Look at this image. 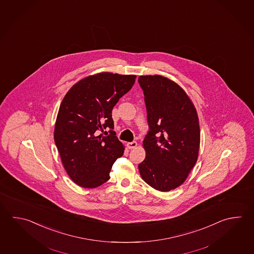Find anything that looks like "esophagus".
<instances>
[{
  "mask_svg": "<svg viewBox=\"0 0 254 254\" xmlns=\"http://www.w3.org/2000/svg\"><path fill=\"white\" fill-rule=\"evenodd\" d=\"M136 145H137V143H136L135 141L129 142V143H127V146L129 149L135 148V147H136Z\"/></svg>",
  "mask_w": 254,
  "mask_h": 254,
  "instance_id": "esophagus-1",
  "label": "esophagus"
}]
</instances>
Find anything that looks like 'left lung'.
<instances>
[{"instance_id": "obj_1", "label": "left lung", "mask_w": 254, "mask_h": 254, "mask_svg": "<svg viewBox=\"0 0 254 254\" xmlns=\"http://www.w3.org/2000/svg\"><path fill=\"white\" fill-rule=\"evenodd\" d=\"M138 83L149 127L140 175L153 189L170 191L185 182L196 164L200 143L196 111L185 91L165 77L139 76Z\"/></svg>"}]
</instances>
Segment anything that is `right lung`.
<instances>
[{
	"label": "right lung",
	"mask_w": 254,
	"mask_h": 254,
	"mask_svg": "<svg viewBox=\"0 0 254 254\" xmlns=\"http://www.w3.org/2000/svg\"><path fill=\"white\" fill-rule=\"evenodd\" d=\"M134 81L135 75L101 72L78 81L64 96L54 137L64 167L79 186L92 189L109 181L113 163L123 155L112 110ZM105 129L107 137L100 134Z\"/></svg>",
	"instance_id": "add662e5"
}]
</instances>
